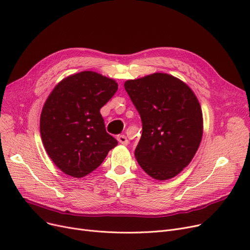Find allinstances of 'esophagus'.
Listing matches in <instances>:
<instances>
[{
	"label": "esophagus",
	"instance_id": "34e87169",
	"mask_svg": "<svg viewBox=\"0 0 250 250\" xmlns=\"http://www.w3.org/2000/svg\"><path fill=\"white\" fill-rule=\"evenodd\" d=\"M117 141L120 142L121 144H123V145H125V146H126L127 144H128V140L126 139V137H125V135H120V136H117Z\"/></svg>",
	"mask_w": 250,
	"mask_h": 250
}]
</instances>
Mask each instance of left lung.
Wrapping results in <instances>:
<instances>
[{
    "instance_id": "8db88e82",
    "label": "left lung",
    "mask_w": 250,
    "mask_h": 250,
    "mask_svg": "<svg viewBox=\"0 0 250 250\" xmlns=\"http://www.w3.org/2000/svg\"><path fill=\"white\" fill-rule=\"evenodd\" d=\"M125 89L143 124L135 150L139 165L157 180L176 176L190 163L203 138L198 98L185 82L165 73L127 80Z\"/></svg>"
}]
</instances>
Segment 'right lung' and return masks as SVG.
Listing matches in <instances>:
<instances>
[{"instance_id": "1", "label": "right lung", "mask_w": 250, "mask_h": 250, "mask_svg": "<svg viewBox=\"0 0 250 250\" xmlns=\"http://www.w3.org/2000/svg\"><path fill=\"white\" fill-rule=\"evenodd\" d=\"M117 87L113 79L84 71L62 79L47 97L41 136L49 158L64 174L86 176L117 145L100 113Z\"/></svg>"}]
</instances>
